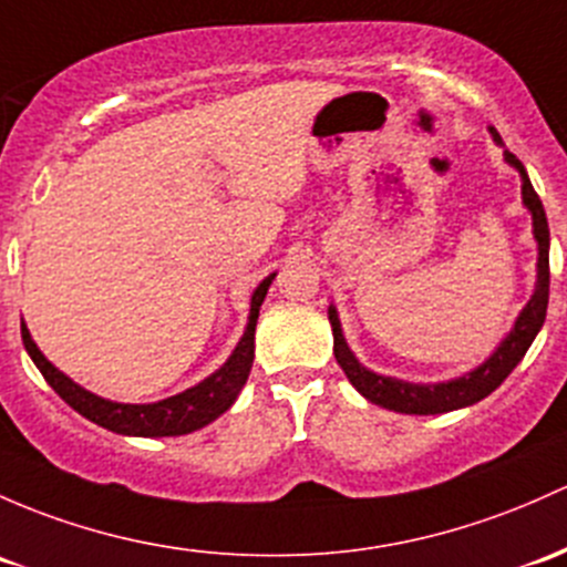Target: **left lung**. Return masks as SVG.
I'll list each match as a JSON object with an SVG mask.
<instances>
[{
    "label": "left lung",
    "mask_w": 567,
    "mask_h": 567,
    "mask_svg": "<svg viewBox=\"0 0 567 567\" xmlns=\"http://www.w3.org/2000/svg\"><path fill=\"white\" fill-rule=\"evenodd\" d=\"M492 138L503 146V138L497 135V130L488 127ZM505 163L514 165L522 176V200L527 206V212L533 214V234L538 241V282H535L533 299L524 303V309L516 318L514 329L505 333L503 342L494 348V353L475 367L473 372L462 374V378L449 380V383H408V380L385 378V374L372 372L363 363L355 359L353 350L348 348L342 337V323H339V315L329 307V320L333 331V355L337 363L342 367V372L348 374L350 383L355 385V391L363 399H369L372 404L393 410V413H408V415H437L449 413V410L470 408V404L481 402L488 396L494 389H499L505 378L516 369V363L524 359L527 348L533 344V339L538 337L540 326L546 320V307H549V223H546L544 204H540L538 193L529 184L527 171L516 159V154H511L508 148L503 152Z\"/></svg>",
    "instance_id": "left-lung-1"
}]
</instances>
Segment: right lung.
<instances>
[{"label":"right lung","instance_id":"add662e5","mask_svg":"<svg viewBox=\"0 0 567 567\" xmlns=\"http://www.w3.org/2000/svg\"><path fill=\"white\" fill-rule=\"evenodd\" d=\"M274 277H277V274L266 277L264 282L255 288L252 301H249L247 329H244V337L238 339L230 359L225 361L217 372L208 374L206 380H200L198 385L176 393V396L163 399V402L122 404L81 389L79 383H73L68 374L59 372V369L40 353V348L34 344L27 323H21L23 348H27L34 367L43 372L48 385H51L75 413H81L83 419H89L92 424L111 429V432L116 434H133V437H178V434H189L195 432V429H204L206 424H212L214 419H219V415L236 402L238 393H241L255 359V326H258L260 303H264L268 285H271Z\"/></svg>","mask_w":567,"mask_h":567}]
</instances>
